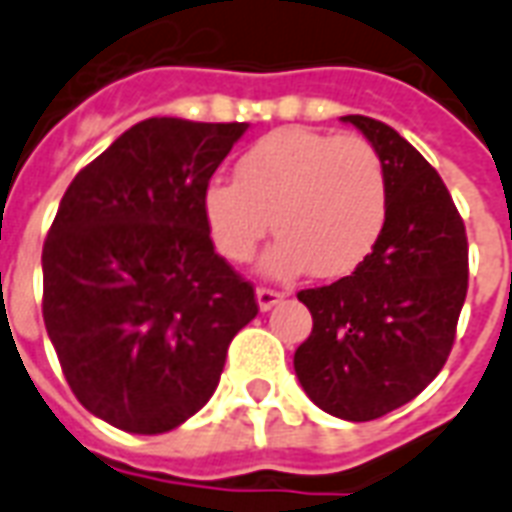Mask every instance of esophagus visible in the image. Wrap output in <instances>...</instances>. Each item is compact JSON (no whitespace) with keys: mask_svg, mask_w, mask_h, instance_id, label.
Masks as SVG:
<instances>
[{"mask_svg":"<svg viewBox=\"0 0 512 512\" xmlns=\"http://www.w3.org/2000/svg\"><path fill=\"white\" fill-rule=\"evenodd\" d=\"M285 298V293H279V290H271V287H257V306L268 312L271 306H276L279 301Z\"/></svg>","mask_w":512,"mask_h":512,"instance_id":"esophagus-1","label":"esophagus"}]
</instances>
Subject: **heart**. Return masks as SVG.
I'll use <instances>...</instances> for the list:
<instances>
[{
	"label": "heart",
	"mask_w": 512,
	"mask_h": 512,
	"mask_svg": "<svg viewBox=\"0 0 512 512\" xmlns=\"http://www.w3.org/2000/svg\"><path fill=\"white\" fill-rule=\"evenodd\" d=\"M203 214L230 263H249L274 225L279 241L263 260L268 274L312 268L333 279L361 266L382 238L385 165L366 138L287 127L246 151L238 181H208Z\"/></svg>",
	"instance_id": "heart-1"
}]
</instances>
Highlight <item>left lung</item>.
Segmentation results:
<instances>
[{"label": "left lung", "mask_w": 512, "mask_h": 512, "mask_svg": "<svg viewBox=\"0 0 512 512\" xmlns=\"http://www.w3.org/2000/svg\"><path fill=\"white\" fill-rule=\"evenodd\" d=\"M342 121L382 157L388 222L350 276L298 293L312 333L293 363L320 410L361 423L415 399L445 366L467 298L469 249L448 187L423 154L382 121Z\"/></svg>", "instance_id": "obj_1"}]
</instances>
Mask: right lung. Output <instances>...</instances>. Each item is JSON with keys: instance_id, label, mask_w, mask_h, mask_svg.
<instances>
[{"instance_id": "1", "label": "right lung", "mask_w": 512, "mask_h": 512, "mask_svg": "<svg viewBox=\"0 0 512 512\" xmlns=\"http://www.w3.org/2000/svg\"><path fill=\"white\" fill-rule=\"evenodd\" d=\"M246 124L146 119L64 192L43 244V320L86 410L130 434L211 399L255 287L214 252L203 189Z\"/></svg>"}]
</instances>
